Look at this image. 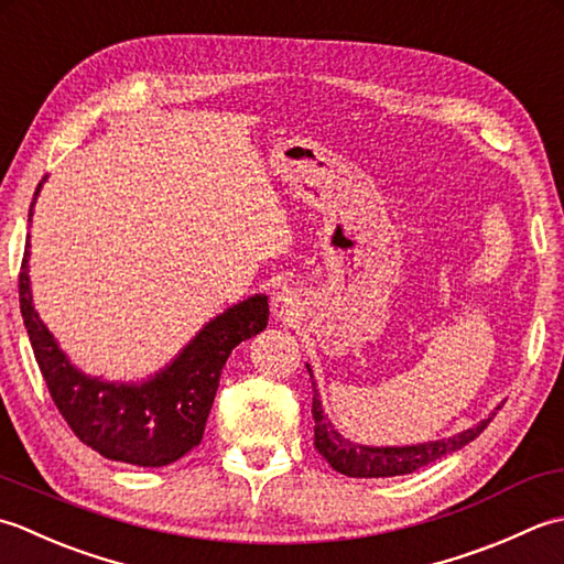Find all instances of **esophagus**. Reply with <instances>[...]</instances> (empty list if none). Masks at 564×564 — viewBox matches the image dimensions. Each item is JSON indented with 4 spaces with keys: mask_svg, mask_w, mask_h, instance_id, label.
<instances>
[{
    "mask_svg": "<svg viewBox=\"0 0 564 564\" xmlns=\"http://www.w3.org/2000/svg\"><path fill=\"white\" fill-rule=\"evenodd\" d=\"M278 316H290V312H292V294L290 292H282L280 296H278Z\"/></svg>",
    "mask_w": 564,
    "mask_h": 564,
    "instance_id": "34e87169",
    "label": "esophagus"
}]
</instances>
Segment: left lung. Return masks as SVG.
Wrapping results in <instances>:
<instances>
[{"mask_svg":"<svg viewBox=\"0 0 564 564\" xmlns=\"http://www.w3.org/2000/svg\"><path fill=\"white\" fill-rule=\"evenodd\" d=\"M312 372V370H308ZM501 406H497L499 411ZM497 411L491 413L489 419L477 423L475 429H467L463 433L453 435V438L443 441H431V443H419V445H401V447H370L360 443H350L348 438L336 431V426L326 419L324 409H321V399L314 389V445L316 451L328 459V465L336 469V473L346 477H399V475H411L416 469L426 467L435 459L451 455L459 447L475 441L477 435L489 426V421L497 416Z\"/></svg>","mask_w":564,"mask_h":564,"instance_id":"obj_1","label":"left lung"}]
</instances>
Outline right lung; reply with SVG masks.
<instances>
[{
	"instance_id": "1",
	"label": "right lung",
	"mask_w": 564,
	"mask_h": 564,
	"mask_svg": "<svg viewBox=\"0 0 564 564\" xmlns=\"http://www.w3.org/2000/svg\"><path fill=\"white\" fill-rule=\"evenodd\" d=\"M31 216L33 204L29 221ZM29 256L26 248L19 272L21 316L48 392L77 438L107 459L138 467H163L197 447L228 355L240 340L258 336L268 326V296H248L212 318L165 370L145 382H105L79 372L39 318L31 296Z\"/></svg>"
}]
</instances>
